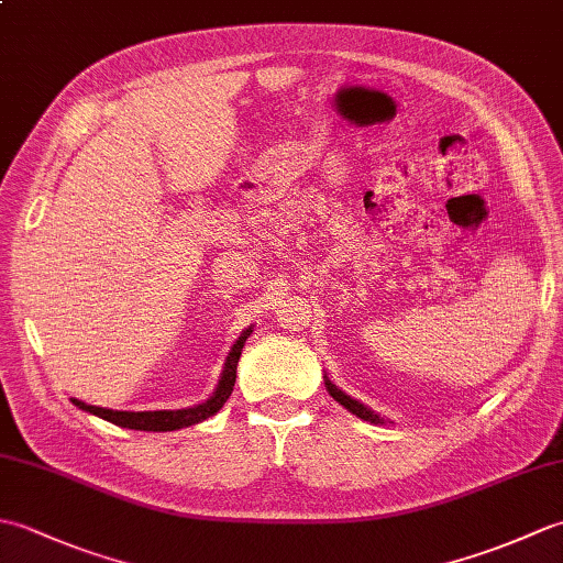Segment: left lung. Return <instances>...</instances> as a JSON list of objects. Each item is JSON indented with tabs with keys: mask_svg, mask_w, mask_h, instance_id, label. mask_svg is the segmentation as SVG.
Returning a JSON list of instances; mask_svg holds the SVG:
<instances>
[{
	"mask_svg": "<svg viewBox=\"0 0 563 563\" xmlns=\"http://www.w3.org/2000/svg\"><path fill=\"white\" fill-rule=\"evenodd\" d=\"M324 385H327V391L331 394V397L333 399H336L341 406H345V409H349L351 413H355L357 418H363V421H369V423H385V418H379L375 411H369L367 409V406H363L361 401H355V399H351L349 397V394H345V391H341L336 385H333V382L327 377V382H324Z\"/></svg>",
	"mask_w": 563,
	"mask_h": 563,
	"instance_id": "8db88e82",
	"label": "left lung"
}]
</instances>
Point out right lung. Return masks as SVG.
Segmentation results:
<instances>
[{"label": "right lung", "instance_id": "1", "mask_svg": "<svg viewBox=\"0 0 563 563\" xmlns=\"http://www.w3.org/2000/svg\"><path fill=\"white\" fill-rule=\"evenodd\" d=\"M251 336V329H246L242 336L236 339V343L232 345L230 355L224 361V369L218 382V389L212 391V397L208 401H202L198 406H190V409H178V411H113V409H101V406H91L84 404L79 399H71V404L79 406L81 411L93 413L103 418V421H111L121 428H130V430H154V433H166V430H178V428H188L196 426L206 418L218 413L224 401L230 399V394L234 389L236 382V363L239 355H242V349L246 339Z\"/></svg>", "mask_w": 563, "mask_h": 563}]
</instances>
